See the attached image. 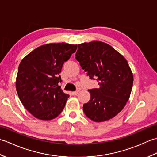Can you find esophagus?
<instances>
[{
    "label": "esophagus",
    "instance_id": "obj_1",
    "mask_svg": "<svg viewBox=\"0 0 157 157\" xmlns=\"http://www.w3.org/2000/svg\"><path fill=\"white\" fill-rule=\"evenodd\" d=\"M79 90H75L74 92H72V94L73 95H77V94H78V93L79 92Z\"/></svg>",
    "mask_w": 157,
    "mask_h": 157
}]
</instances>
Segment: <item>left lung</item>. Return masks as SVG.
<instances>
[{"instance_id":"obj_1","label":"left lung","mask_w":157,"mask_h":157,"mask_svg":"<svg viewBox=\"0 0 157 157\" xmlns=\"http://www.w3.org/2000/svg\"><path fill=\"white\" fill-rule=\"evenodd\" d=\"M75 59L99 88L88 90L90 100L83 106L85 115L95 122L114 117L124 108L131 94L134 76L127 60L111 46L101 41L78 44Z\"/></svg>"}]
</instances>
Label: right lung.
I'll return each mask as SVG.
<instances>
[{"instance_id": "1", "label": "right lung", "mask_w": 157, "mask_h": 157, "mask_svg": "<svg viewBox=\"0 0 157 157\" xmlns=\"http://www.w3.org/2000/svg\"><path fill=\"white\" fill-rule=\"evenodd\" d=\"M77 44L49 43L40 46L19 65L15 86L23 106L40 120H51L64 109L68 94L59 86L63 65L76 51Z\"/></svg>"}]
</instances>
